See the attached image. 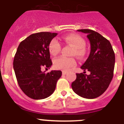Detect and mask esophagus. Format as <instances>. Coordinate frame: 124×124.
<instances>
[{
	"label": "esophagus",
	"mask_w": 124,
	"mask_h": 124,
	"mask_svg": "<svg viewBox=\"0 0 124 124\" xmlns=\"http://www.w3.org/2000/svg\"><path fill=\"white\" fill-rule=\"evenodd\" d=\"M67 73V72L65 71H62V74H63V75H65Z\"/></svg>",
	"instance_id": "obj_1"
}]
</instances>
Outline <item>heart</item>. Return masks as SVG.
I'll return each mask as SVG.
<instances>
[{"instance_id": "1", "label": "heart", "mask_w": 124, "mask_h": 124, "mask_svg": "<svg viewBox=\"0 0 124 124\" xmlns=\"http://www.w3.org/2000/svg\"><path fill=\"white\" fill-rule=\"evenodd\" d=\"M65 42L72 45L74 48L72 54L79 57H82L85 55V42L80 36L77 34H69L63 38ZM61 50V45L56 39H53L49 45V51L50 54L55 56L58 54ZM76 65V61L73 57H65L61 56L57 57L54 61V66L56 68L63 71H68Z\"/></svg>"}]
</instances>
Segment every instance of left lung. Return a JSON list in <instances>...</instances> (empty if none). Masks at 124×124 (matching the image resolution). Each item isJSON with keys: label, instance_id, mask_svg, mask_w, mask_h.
<instances>
[{"label": "left lung", "instance_id": "8db88e82", "mask_svg": "<svg viewBox=\"0 0 124 124\" xmlns=\"http://www.w3.org/2000/svg\"><path fill=\"white\" fill-rule=\"evenodd\" d=\"M78 31L87 34L90 43V53L80 68L90 74L77 73L71 84L73 91L86 99H94L102 94L108 87L113 77L115 55L111 44L101 34L88 29Z\"/></svg>", "mask_w": 124, "mask_h": 124}]
</instances>
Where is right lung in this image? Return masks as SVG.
<instances>
[{
	"label": "right lung",
	"instance_id": "obj_1",
	"mask_svg": "<svg viewBox=\"0 0 124 124\" xmlns=\"http://www.w3.org/2000/svg\"><path fill=\"white\" fill-rule=\"evenodd\" d=\"M57 33L40 32L31 34L19 44L13 61V68L19 86L29 98L42 99L53 93L62 71H41L50 68L49 45Z\"/></svg>",
	"mask_w": 124,
	"mask_h": 124
}]
</instances>
